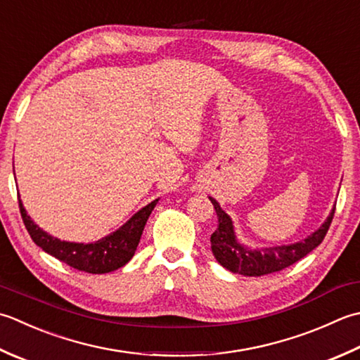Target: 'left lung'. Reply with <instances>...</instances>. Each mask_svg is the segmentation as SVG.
<instances>
[{"instance_id": "1", "label": "left lung", "mask_w": 360, "mask_h": 360, "mask_svg": "<svg viewBox=\"0 0 360 360\" xmlns=\"http://www.w3.org/2000/svg\"><path fill=\"white\" fill-rule=\"evenodd\" d=\"M209 200L212 201L218 217V228L210 236L214 256L224 269L232 273L243 274V276H262V274L281 271L307 256L309 252L323 242L335 212V209H333L326 221L315 232H312L311 236L306 237L304 240L298 243L273 246V248L250 250L238 243L231 217L224 212L220 204L214 198L209 196Z\"/></svg>"}]
</instances>
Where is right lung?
Wrapping results in <instances>:
<instances>
[{
	"label": "right lung",
	"instance_id": "obj_1",
	"mask_svg": "<svg viewBox=\"0 0 360 360\" xmlns=\"http://www.w3.org/2000/svg\"><path fill=\"white\" fill-rule=\"evenodd\" d=\"M158 201L159 200L151 201L148 206L140 209L136 215L129 218L122 228L94 243L59 240V238L49 236L48 232L40 229L31 220V217L26 214L21 200H18V206L25 226L35 245L40 246L48 255L59 259L60 262L73 266L76 270L103 274L120 269V266L126 265L132 259L140 242V237H142L148 217L153 212Z\"/></svg>",
	"mask_w": 360,
	"mask_h": 360
}]
</instances>
